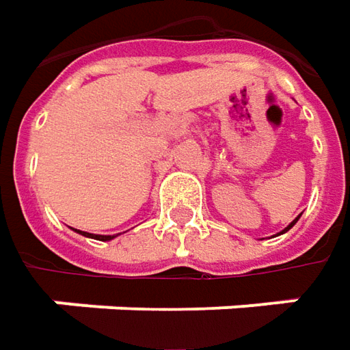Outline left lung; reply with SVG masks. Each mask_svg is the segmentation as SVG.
Returning a JSON list of instances; mask_svg holds the SVG:
<instances>
[{"label": "left lung", "instance_id": "8db88e82", "mask_svg": "<svg viewBox=\"0 0 350 350\" xmlns=\"http://www.w3.org/2000/svg\"><path fill=\"white\" fill-rule=\"evenodd\" d=\"M298 218H300V216H298ZM298 218H296V220H294V222H292V224H290V226H288V228H286V230H284V232H288V230H290V228H292V226H294V224H296V222H298ZM284 232H282V234H284Z\"/></svg>", "mask_w": 350, "mask_h": 350}]
</instances>
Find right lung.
I'll return each mask as SVG.
<instances>
[{
	"mask_svg": "<svg viewBox=\"0 0 350 350\" xmlns=\"http://www.w3.org/2000/svg\"><path fill=\"white\" fill-rule=\"evenodd\" d=\"M79 232V230H77ZM81 234V232H79ZM81 235H85V237H93V239H99V241H109V239H113L115 235H93V234H88V232H83Z\"/></svg>",
	"mask_w": 350,
	"mask_h": 350,
	"instance_id": "obj_1",
	"label": "right lung"
}]
</instances>
